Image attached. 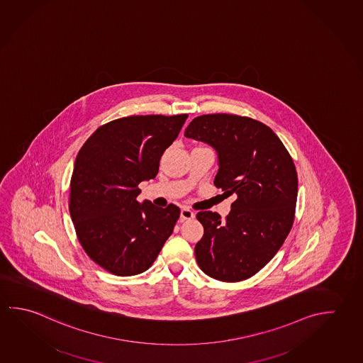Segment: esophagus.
Returning <instances> with one entry per match:
<instances>
[{
    "instance_id": "obj_1",
    "label": "esophagus",
    "mask_w": 363,
    "mask_h": 363,
    "mask_svg": "<svg viewBox=\"0 0 363 363\" xmlns=\"http://www.w3.org/2000/svg\"><path fill=\"white\" fill-rule=\"evenodd\" d=\"M194 216H195V213L189 208H182V210H181V222L187 220V219H192Z\"/></svg>"
}]
</instances>
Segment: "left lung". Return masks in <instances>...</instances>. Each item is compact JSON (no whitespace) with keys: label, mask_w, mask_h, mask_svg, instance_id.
Here are the masks:
<instances>
[{"label":"left lung","mask_w":363,"mask_h":363,"mask_svg":"<svg viewBox=\"0 0 363 363\" xmlns=\"http://www.w3.org/2000/svg\"><path fill=\"white\" fill-rule=\"evenodd\" d=\"M184 136L216 149L214 184L235 196L225 219L197 213L203 227L197 264L214 279H248L273 259L292 228L298 192L292 157L272 128L243 116H199Z\"/></svg>","instance_id":"1"}]
</instances>
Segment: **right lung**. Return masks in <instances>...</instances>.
<instances>
[{
	"mask_svg": "<svg viewBox=\"0 0 363 363\" xmlns=\"http://www.w3.org/2000/svg\"><path fill=\"white\" fill-rule=\"evenodd\" d=\"M189 115L130 116L96 128L77 153L69 210L77 240L109 273L130 277L153 265L179 220V206L136 199L154 179Z\"/></svg>",
	"mask_w": 363,
	"mask_h": 363,
	"instance_id": "obj_1",
	"label": "right lung"
}]
</instances>
